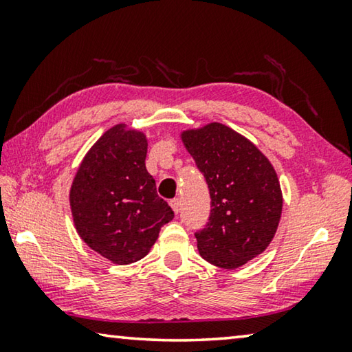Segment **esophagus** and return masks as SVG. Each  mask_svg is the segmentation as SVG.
<instances>
[{
	"label": "esophagus",
	"instance_id": "obj_1",
	"mask_svg": "<svg viewBox=\"0 0 352 352\" xmlns=\"http://www.w3.org/2000/svg\"><path fill=\"white\" fill-rule=\"evenodd\" d=\"M170 208H172V210H174V212L177 214L178 211H180V200H178V199L170 200Z\"/></svg>",
	"mask_w": 352,
	"mask_h": 352
}]
</instances>
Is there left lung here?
Wrapping results in <instances>:
<instances>
[{
	"label": "left lung",
	"instance_id": "8db88e82",
	"mask_svg": "<svg viewBox=\"0 0 352 352\" xmlns=\"http://www.w3.org/2000/svg\"><path fill=\"white\" fill-rule=\"evenodd\" d=\"M182 141L206 178L210 222L199 233L200 256L237 269L265 252L283 212V192L269 158L245 136L220 122L183 130Z\"/></svg>",
	"mask_w": 352,
	"mask_h": 352
}]
</instances>
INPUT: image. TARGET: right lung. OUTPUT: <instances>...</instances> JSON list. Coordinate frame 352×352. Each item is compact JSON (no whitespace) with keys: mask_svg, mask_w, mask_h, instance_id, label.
I'll list each match as a JSON object with an SVG mask.
<instances>
[{"mask_svg":"<svg viewBox=\"0 0 352 352\" xmlns=\"http://www.w3.org/2000/svg\"><path fill=\"white\" fill-rule=\"evenodd\" d=\"M147 136L116 124L83 157L69 189L80 239L113 264L144 258L160 228L174 219L146 169Z\"/></svg>","mask_w":352,"mask_h":352,"instance_id":"obj_1","label":"right lung"}]
</instances>
